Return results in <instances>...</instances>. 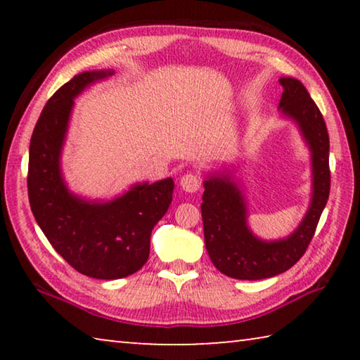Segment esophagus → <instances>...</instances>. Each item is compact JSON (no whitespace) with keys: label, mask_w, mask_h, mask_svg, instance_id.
Here are the masks:
<instances>
[{"label":"esophagus","mask_w":360,"mask_h":360,"mask_svg":"<svg viewBox=\"0 0 360 360\" xmlns=\"http://www.w3.org/2000/svg\"><path fill=\"white\" fill-rule=\"evenodd\" d=\"M181 187L182 191L186 192H197L200 187H202V178L197 173H186L184 176L181 178Z\"/></svg>","instance_id":"obj_1"}]
</instances>
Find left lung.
<instances>
[{
    "label": "left lung",
    "mask_w": 360,
    "mask_h": 360,
    "mask_svg": "<svg viewBox=\"0 0 360 360\" xmlns=\"http://www.w3.org/2000/svg\"><path fill=\"white\" fill-rule=\"evenodd\" d=\"M284 92L279 108L294 119L311 149L313 198L298 229L279 241H262L246 225V206L235 182L227 176L205 181L202 217L205 245L219 271L235 279H265L294 266L311 243L330 193L328 133L324 117L308 90L297 79L281 77Z\"/></svg>",
    "instance_id": "left-lung-1"
}]
</instances>
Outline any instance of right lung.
I'll return each mask as SVG.
<instances>
[{
	"label": "right lung",
	"instance_id": "add662e5",
	"mask_svg": "<svg viewBox=\"0 0 360 360\" xmlns=\"http://www.w3.org/2000/svg\"><path fill=\"white\" fill-rule=\"evenodd\" d=\"M112 71H85L62 85L36 122L28 157V198L36 222L52 248L85 276L119 279L149 259L150 233L172 203L173 179L138 184L108 203H90L68 192L60 174V152L72 98Z\"/></svg>",
	"mask_w": 360,
	"mask_h": 360
}]
</instances>
